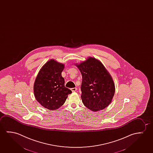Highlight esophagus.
Wrapping results in <instances>:
<instances>
[{"mask_svg":"<svg viewBox=\"0 0 153 153\" xmlns=\"http://www.w3.org/2000/svg\"><path fill=\"white\" fill-rule=\"evenodd\" d=\"M77 88H71V91H73V92H74V91H77Z\"/></svg>","mask_w":153,"mask_h":153,"instance_id":"obj_1","label":"esophagus"}]
</instances>
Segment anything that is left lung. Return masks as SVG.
<instances>
[{
    "instance_id": "left-lung-1",
    "label": "left lung",
    "mask_w": 153,
    "mask_h": 153,
    "mask_svg": "<svg viewBox=\"0 0 153 153\" xmlns=\"http://www.w3.org/2000/svg\"><path fill=\"white\" fill-rule=\"evenodd\" d=\"M82 75L81 98L87 108L94 111L102 110L111 104L115 87L104 65L95 58L76 65Z\"/></svg>"
}]
</instances>
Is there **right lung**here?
<instances>
[{
    "label": "right lung",
    "mask_w": 153,
    "mask_h": 153,
    "mask_svg": "<svg viewBox=\"0 0 153 153\" xmlns=\"http://www.w3.org/2000/svg\"><path fill=\"white\" fill-rule=\"evenodd\" d=\"M64 65L53 59L42 66L33 85L36 99L49 110H56L64 104L72 91L65 86L62 72Z\"/></svg>",
    "instance_id": "right-lung-1"
}]
</instances>
